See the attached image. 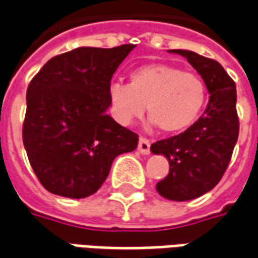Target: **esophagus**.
<instances>
[{
	"label": "esophagus",
	"instance_id": "esophagus-1",
	"mask_svg": "<svg viewBox=\"0 0 258 258\" xmlns=\"http://www.w3.org/2000/svg\"><path fill=\"white\" fill-rule=\"evenodd\" d=\"M151 141L148 140V138H144L141 137L140 138V141H138V151L141 152L143 155H148L150 152H151Z\"/></svg>",
	"mask_w": 258,
	"mask_h": 258
}]
</instances>
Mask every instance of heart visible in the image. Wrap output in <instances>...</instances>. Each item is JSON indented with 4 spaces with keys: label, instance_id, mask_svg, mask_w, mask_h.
<instances>
[{
    "label": "heart",
    "instance_id": "heart-1",
    "mask_svg": "<svg viewBox=\"0 0 258 258\" xmlns=\"http://www.w3.org/2000/svg\"><path fill=\"white\" fill-rule=\"evenodd\" d=\"M208 87L201 76L165 63H148L133 69L128 85L114 82L108 87L111 111L122 125L141 118L145 111L164 133L189 128L202 113Z\"/></svg>",
    "mask_w": 258,
    "mask_h": 258
}]
</instances>
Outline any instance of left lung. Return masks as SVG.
I'll use <instances>...</instances> for the list:
<instances>
[{"mask_svg":"<svg viewBox=\"0 0 258 258\" xmlns=\"http://www.w3.org/2000/svg\"><path fill=\"white\" fill-rule=\"evenodd\" d=\"M168 52L186 57L210 94L205 113L186 131L151 145L152 154L169 162V173L157 183L158 194L183 202L205 195L222 179L239 137L237 94L236 83L219 62L192 50Z\"/></svg>","mask_w":258,"mask_h":258,"instance_id":"obj_1","label":"left lung"}]
</instances>
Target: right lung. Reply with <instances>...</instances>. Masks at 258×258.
<instances>
[{
    "mask_svg": "<svg viewBox=\"0 0 258 258\" xmlns=\"http://www.w3.org/2000/svg\"><path fill=\"white\" fill-rule=\"evenodd\" d=\"M136 48H78L52 57L26 90L22 140L33 172L50 194L82 199L106 180L117 155L138 136L107 114L108 87Z\"/></svg>",
    "mask_w": 258,
    "mask_h": 258,
    "instance_id": "add662e5",
    "label": "right lung"
}]
</instances>
